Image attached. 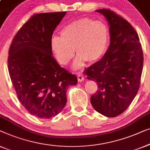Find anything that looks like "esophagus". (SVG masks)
I'll return each mask as SVG.
<instances>
[{
  "mask_svg": "<svg viewBox=\"0 0 150 150\" xmlns=\"http://www.w3.org/2000/svg\"><path fill=\"white\" fill-rule=\"evenodd\" d=\"M77 79H78V81H79V82H81V81H84V77L82 75L78 74L77 75Z\"/></svg>",
  "mask_w": 150,
  "mask_h": 150,
  "instance_id": "1",
  "label": "esophagus"
}]
</instances>
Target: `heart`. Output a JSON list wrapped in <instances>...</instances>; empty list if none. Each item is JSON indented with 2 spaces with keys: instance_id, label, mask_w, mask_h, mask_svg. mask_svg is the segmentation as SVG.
<instances>
[{
  "instance_id": "heart-1",
  "label": "heart",
  "mask_w": 150,
  "mask_h": 150,
  "mask_svg": "<svg viewBox=\"0 0 150 150\" xmlns=\"http://www.w3.org/2000/svg\"><path fill=\"white\" fill-rule=\"evenodd\" d=\"M109 39V28L105 23L83 18L65 26L60 31V37H52L51 48L62 65L70 62L75 49L77 56L73 68L78 69L87 61L95 62L100 60L108 49Z\"/></svg>"
}]
</instances>
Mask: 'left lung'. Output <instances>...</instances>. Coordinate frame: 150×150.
Listing matches in <instances>:
<instances>
[{
	"instance_id": "1",
	"label": "left lung",
	"mask_w": 150,
	"mask_h": 150,
	"mask_svg": "<svg viewBox=\"0 0 150 150\" xmlns=\"http://www.w3.org/2000/svg\"><path fill=\"white\" fill-rule=\"evenodd\" d=\"M96 11L108 22L110 44L101 60L85 73L98 85L90 97L92 107L104 116L113 117L123 113L137 94L143 54L137 33L127 21L109 9Z\"/></svg>"
}]
</instances>
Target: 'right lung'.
<instances>
[{"instance_id":"right-lung-1","label":"right lung","mask_w":150,"mask_h":150,"mask_svg":"<svg viewBox=\"0 0 150 150\" xmlns=\"http://www.w3.org/2000/svg\"><path fill=\"white\" fill-rule=\"evenodd\" d=\"M67 12L34 15L17 33L10 46L9 73L19 100L34 116L55 117L67 104V90L77 78L52 56L53 33Z\"/></svg>"}]
</instances>
